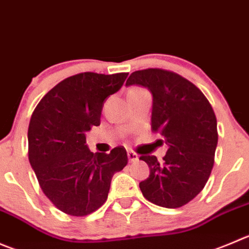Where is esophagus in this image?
<instances>
[{
	"label": "esophagus",
	"mask_w": 249,
	"mask_h": 249,
	"mask_svg": "<svg viewBox=\"0 0 249 249\" xmlns=\"http://www.w3.org/2000/svg\"><path fill=\"white\" fill-rule=\"evenodd\" d=\"M127 158H129V161H131V163L139 160V156H137L135 152H131V151L127 152Z\"/></svg>",
	"instance_id": "obj_1"
}]
</instances>
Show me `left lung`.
<instances>
[{
    "mask_svg": "<svg viewBox=\"0 0 249 249\" xmlns=\"http://www.w3.org/2000/svg\"><path fill=\"white\" fill-rule=\"evenodd\" d=\"M125 85L151 92V127L168 146L160 163L154 156L140 157L149 166V176L140 182V190L157 206H185L203 190L213 169L218 144L213 108L198 88L173 71H137Z\"/></svg>",
    "mask_w": 249,
    "mask_h": 249,
    "instance_id": "obj_1",
    "label": "left lung"
}]
</instances>
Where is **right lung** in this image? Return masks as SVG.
<instances>
[{
	"label": "right lung",
	"mask_w": 249,
	"mask_h": 249,
	"mask_svg": "<svg viewBox=\"0 0 249 249\" xmlns=\"http://www.w3.org/2000/svg\"><path fill=\"white\" fill-rule=\"evenodd\" d=\"M127 73H81L64 79L38 102L28 130L29 161L41 190L63 213L84 216L106 201L113 175L127 164L119 146L92 153L86 131L98 126L107 98Z\"/></svg>",
	"instance_id": "1"
}]
</instances>
